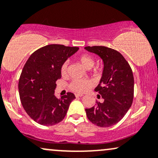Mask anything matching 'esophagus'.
Here are the masks:
<instances>
[{
	"mask_svg": "<svg viewBox=\"0 0 158 158\" xmlns=\"http://www.w3.org/2000/svg\"><path fill=\"white\" fill-rule=\"evenodd\" d=\"M75 96L76 97V98H79V97H82L83 94H78V93H76L75 94Z\"/></svg>",
	"mask_w": 158,
	"mask_h": 158,
	"instance_id": "1",
	"label": "esophagus"
}]
</instances>
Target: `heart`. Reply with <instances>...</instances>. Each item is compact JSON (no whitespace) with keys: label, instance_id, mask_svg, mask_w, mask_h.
Masks as SVG:
<instances>
[{"label":"heart","instance_id":"obj_1","mask_svg":"<svg viewBox=\"0 0 158 158\" xmlns=\"http://www.w3.org/2000/svg\"><path fill=\"white\" fill-rule=\"evenodd\" d=\"M76 60L86 70L91 69L94 64V59L91 55H88V54H82L76 57ZM67 68H68V64L67 62H65L60 67V73H61L62 76H65L67 74ZM94 70L95 72H98L99 70H100V68L97 67ZM91 86H92V82L88 79H74L70 82L69 87L70 90L75 91V92L83 93L87 91L90 88H91Z\"/></svg>","mask_w":158,"mask_h":158}]
</instances>
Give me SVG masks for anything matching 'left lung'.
<instances>
[{"label":"left lung","instance_id":"1","mask_svg":"<svg viewBox=\"0 0 158 158\" xmlns=\"http://www.w3.org/2000/svg\"><path fill=\"white\" fill-rule=\"evenodd\" d=\"M86 50L99 55L103 70L95 91L103 98L94 106L85 109L88 120L100 127L117 124L131 108L133 100L134 79L132 70L122 55L106 46H86Z\"/></svg>","mask_w":158,"mask_h":158}]
</instances>
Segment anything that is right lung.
<instances>
[{"mask_svg": "<svg viewBox=\"0 0 158 158\" xmlns=\"http://www.w3.org/2000/svg\"><path fill=\"white\" fill-rule=\"evenodd\" d=\"M78 49L76 46L47 45L34 52L26 61L19 81V92L24 110L38 124L51 126L60 122L76 98L67 92L58 99L55 89V82L61 77L62 64Z\"/></svg>", "mask_w": 158, "mask_h": 158, "instance_id": "add662e5", "label": "right lung"}]
</instances>
